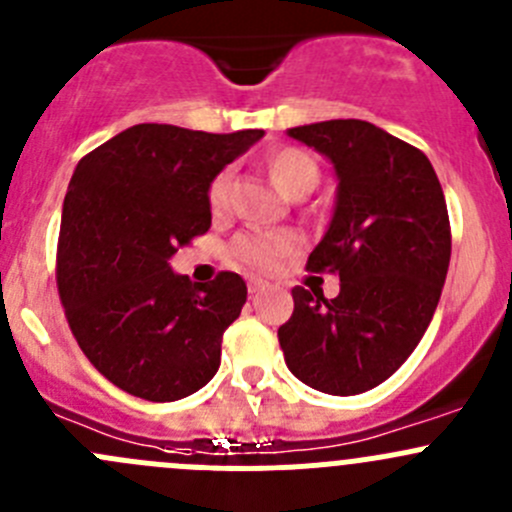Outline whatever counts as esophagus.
<instances>
[{"mask_svg":"<svg viewBox=\"0 0 512 512\" xmlns=\"http://www.w3.org/2000/svg\"><path fill=\"white\" fill-rule=\"evenodd\" d=\"M266 289V281H261V279H251L248 281V294H259V291H264Z\"/></svg>","mask_w":512,"mask_h":512,"instance_id":"1","label":"esophagus"}]
</instances>
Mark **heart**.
Masks as SVG:
<instances>
[{
  "label": "heart",
  "mask_w": 512,
  "mask_h": 512,
  "mask_svg": "<svg viewBox=\"0 0 512 512\" xmlns=\"http://www.w3.org/2000/svg\"><path fill=\"white\" fill-rule=\"evenodd\" d=\"M266 170H269L271 180L286 196H304L319 183L316 160L306 150L294 148V145L276 148L266 158ZM231 183V168H221L208 183L206 198L213 216H223L231 208ZM291 248H294V241L289 236H281V233H243V236L236 238L231 253L238 264L248 266V269L271 271Z\"/></svg>",
  "instance_id": "heart-1"
}]
</instances>
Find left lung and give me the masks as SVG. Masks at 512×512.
<instances>
[{"label": "left lung", "instance_id": "8db88e82", "mask_svg": "<svg viewBox=\"0 0 512 512\" xmlns=\"http://www.w3.org/2000/svg\"><path fill=\"white\" fill-rule=\"evenodd\" d=\"M289 135L337 168L334 218L306 269L339 276V296L294 286L279 344L296 379L349 397L392 377L430 326L452 251L445 193L420 148L364 120Z\"/></svg>", "mask_w": 512, "mask_h": 512}]
</instances>
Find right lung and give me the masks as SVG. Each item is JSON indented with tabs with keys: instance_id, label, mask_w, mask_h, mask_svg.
<instances>
[{
	"instance_id": "add662e5",
	"label": "right lung",
	"mask_w": 512,
	"mask_h": 512,
	"mask_svg": "<svg viewBox=\"0 0 512 512\" xmlns=\"http://www.w3.org/2000/svg\"><path fill=\"white\" fill-rule=\"evenodd\" d=\"M261 135L143 123L77 163L62 206L57 291L82 354L123 392L175 402L218 372L246 284L221 271L196 286L168 259L211 228L208 183Z\"/></svg>"
}]
</instances>
